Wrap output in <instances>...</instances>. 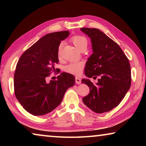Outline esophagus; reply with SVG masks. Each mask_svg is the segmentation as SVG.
Wrapping results in <instances>:
<instances>
[{
    "label": "esophagus",
    "instance_id": "34e87169",
    "mask_svg": "<svg viewBox=\"0 0 146 146\" xmlns=\"http://www.w3.org/2000/svg\"><path fill=\"white\" fill-rule=\"evenodd\" d=\"M75 82H76V84H80L81 83V79L79 77L76 76V77H75Z\"/></svg>",
    "mask_w": 146,
    "mask_h": 146
}]
</instances>
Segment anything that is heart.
Instances as JSON below:
<instances>
[{
	"label": "heart",
	"instance_id": "obj_1",
	"mask_svg": "<svg viewBox=\"0 0 146 146\" xmlns=\"http://www.w3.org/2000/svg\"><path fill=\"white\" fill-rule=\"evenodd\" d=\"M71 41L78 50H82L83 49H86L88 46V40L85 36L82 35H75L71 38ZM63 43L61 42L58 47L57 56L59 60L62 58V47ZM84 68V63L82 62H71L68 65L64 67V71L66 73L72 74L75 75H80L82 72Z\"/></svg>",
	"mask_w": 146,
	"mask_h": 146
}]
</instances>
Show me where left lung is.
Returning a JSON list of instances; mask_svg holds the SVG:
<instances>
[{
	"instance_id": "1",
	"label": "left lung",
	"mask_w": 146,
	"mask_h": 146,
	"mask_svg": "<svg viewBox=\"0 0 146 146\" xmlns=\"http://www.w3.org/2000/svg\"><path fill=\"white\" fill-rule=\"evenodd\" d=\"M80 30L91 38L93 53L86 62L85 75L94 79L99 77L96 84L89 79L82 80L90 87L83 102L97 113L110 111L119 104L130 88L129 61L118 44L98 29Z\"/></svg>"
}]
</instances>
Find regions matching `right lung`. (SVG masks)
Here are the masks:
<instances>
[{
	"instance_id": "obj_1",
	"label": "right lung",
	"mask_w": 146,
	"mask_h": 146,
	"mask_svg": "<svg viewBox=\"0 0 146 146\" xmlns=\"http://www.w3.org/2000/svg\"><path fill=\"white\" fill-rule=\"evenodd\" d=\"M70 32L62 31L46 35L24 51L17 64L14 91L24 110L35 116L44 115L57 107L69 88L75 85L73 75L62 73L57 80L47 82L58 63L57 49L60 41Z\"/></svg>"
}]
</instances>
